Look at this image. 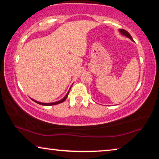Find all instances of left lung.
I'll return each instance as SVG.
<instances>
[{
	"instance_id": "8db88e82",
	"label": "left lung",
	"mask_w": 159,
	"mask_h": 159,
	"mask_svg": "<svg viewBox=\"0 0 159 159\" xmlns=\"http://www.w3.org/2000/svg\"><path fill=\"white\" fill-rule=\"evenodd\" d=\"M119 31L120 32V34H121L122 35H123V36H125L126 37H128V38H129V39H131L132 41H133V38H132V36H130V34H129L127 31L125 30V29H119Z\"/></svg>"
}]
</instances>
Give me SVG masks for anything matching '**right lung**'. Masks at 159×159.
<instances>
[{
	"label": "right lung",
	"mask_w": 159,
	"mask_h": 159,
	"mask_svg": "<svg viewBox=\"0 0 159 159\" xmlns=\"http://www.w3.org/2000/svg\"><path fill=\"white\" fill-rule=\"evenodd\" d=\"M69 91H70V90H69V92L67 93V94H66V96L64 97V98L63 99H61V100H60V101H57V102H52V103H42V102H37V101H36V100H34V99H32V100H33L34 102H36V103L39 104H41V105H45V106H51V105H55V104H60V103H61V102H64V101L66 100V99L67 98V97H68V95H69Z\"/></svg>",
	"instance_id": "obj_1"
}]
</instances>
